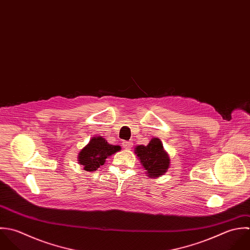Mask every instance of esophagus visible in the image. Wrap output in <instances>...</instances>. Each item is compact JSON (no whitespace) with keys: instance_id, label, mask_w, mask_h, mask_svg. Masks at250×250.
<instances>
[{"instance_id":"esophagus-1","label":"esophagus","mask_w":250,"mask_h":250,"mask_svg":"<svg viewBox=\"0 0 250 250\" xmlns=\"http://www.w3.org/2000/svg\"><path fill=\"white\" fill-rule=\"evenodd\" d=\"M122 146H123L124 148L129 149V148H131V147L133 146V143H132V142H123V143H122Z\"/></svg>"}]
</instances>
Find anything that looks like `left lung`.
Listing matches in <instances>:
<instances>
[{"instance_id": "obj_1", "label": "left lung", "mask_w": 250, "mask_h": 250, "mask_svg": "<svg viewBox=\"0 0 250 250\" xmlns=\"http://www.w3.org/2000/svg\"><path fill=\"white\" fill-rule=\"evenodd\" d=\"M136 154L140 158L142 165L149 173V177L162 175L167 170L169 158L159 139H152L146 146H138L136 147Z\"/></svg>"}]
</instances>
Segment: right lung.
Returning a JSON list of instances; mask_svg holds the SVG:
<instances>
[{
    "label": "right lung",
    "mask_w": 250,
    "mask_h": 250,
    "mask_svg": "<svg viewBox=\"0 0 250 250\" xmlns=\"http://www.w3.org/2000/svg\"><path fill=\"white\" fill-rule=\"evenodd\" d=\"M118 150H120V146L109 145L104 138H93L80 152L79 161L85 170L94 171L104 164L107 156Z\"/></svg>",
    "instance_id": "1"
}]
</instances>
